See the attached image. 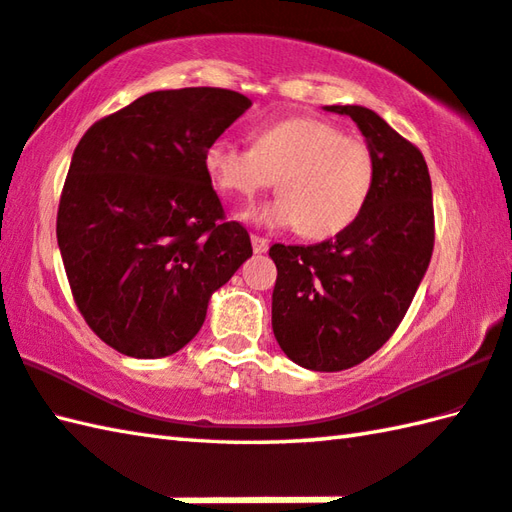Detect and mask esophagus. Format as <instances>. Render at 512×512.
Masks as SVG:
<instances>
[{"label": "esophagus", "instance_id": "obj_1", "mask_svg": "<svg viewBox=\"0 0 512 512\" xmlns=\"http://www.w3.org/2000/svg\"><path fill=\"white\" fill-rule=\"evenodd\" d=\"M252 247H254V254H267L269 240L260 238V236H252Z\"/></svg>", "mask_w": 512, "mask_h": 512}]
</instances>
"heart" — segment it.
<instances>
[{
    "label": "heart",
    "mask_w": 512,
    "mask_h": 512,
    "mask_svg": "<svg viewBox=\"0 0 512 512\" xmlns=\"http://www.w3.org/2000/svg\"><path fill=\"white\" fill-rule=\"evenodd\" d=\"M202 169L211 185L238 198H254L276 177L278 198L240 218L260 227L301 229L312 240L350 229L368 207L376 182L368 142L307 115L260 124L249 133V149L211 142L202 153Z\"/></svg>",
    "instance_id": "obj_1"
}]
</instances>
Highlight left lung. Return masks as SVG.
<instances>
[{
    "mask_svg": "<svg viewBox=\"0 0 512 512\" xmlns=\"http://www.w3.org/2000/svg\"><path fill=\"white\" fill-rule=\"evenodd\" d=\"M325 111L350 115L376 160V182L356 223L325 243L274 245L278 278L272 327L301 368L339 372L372 356L406 316L426 276L435 216L421 151L379 113L359 104Z\"/></svg>",
    "mask_w": 512,
    "mask_h": 512,
    "instance_id": "8db88e82",
    "label": "left lung"
}]
</instances>
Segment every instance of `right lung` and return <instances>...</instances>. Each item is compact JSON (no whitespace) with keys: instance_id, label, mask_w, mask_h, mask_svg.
<instances>
[{"instance_id":"right-lung-1","label":"right lung","mask_w":512,"mask_h":512,"mask_svg":"<svg viewBox=\"0 0 512 512\" xmlns=\"http://www.w3.org/2000/svg\"><path fill=\"white\" fill-rule=\"evenodd\" d=\"M252 100L191 86L142 95L84 133L57 211V245L77 307L100 339L162 359L200 332L211 294L252 256L202 153Z\"/></svg>"}]
</instances>
